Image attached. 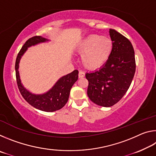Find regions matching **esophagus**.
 Wrapping results in <instances>:
<instances>
[{
	"label": "esophagus",
	"instance_id": "obj_1",
	"mask_svg": "<svg viewBox=\"0 0 156 156\" xmlns=\"http://www.w3.org/2000/svg\"><path fill=\"white\" fill-rule=\"evenodd\" d=\"M84 76H85V73H84L83 72H82V71H80L78 73L79 78H83L84 77Z\"/></svg>",
	"mask_w": 156,
	"mask_h": 156
}]
</instances>
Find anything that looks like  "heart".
<instances>
[{
  "instance_id": "heart-1",
  "label": "heart",
  "mask_w": 156,
  "mask_h": 156,
  "mask_svg": "<svg viewBox=\"0 0 156 156\" xmlns=\"http://www.w3.org/2000/svg\"><path fill=\"white\" fill-rule=\"evenodd\" d=\"M113 42L109 37L91 34L78 42L76 51L81 54L82 64L89 70L102 67L112 55Z\"/></svg>"
}]
</instances>
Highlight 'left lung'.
<instances>
[{
    "label": "left lung",
    "mask_w": 156,
    "mask_h": 156,
    "mask_svg": "<svg viewBox=\"0 0 156 156\" xmlns=\"http://www.w3.org/2000/svg\"><path fill=\"white\" fill-rule=\"evenodd\" d=\"M109 32L113 44L109 59L99 69L85 74L89 81V99L105 107L120 101L130 87L136 72L135 54L131 42L113 29H109Z\"/></svg>",
    "instance_id": "1"
}]
</instances>
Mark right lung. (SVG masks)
Segmentation results:
<instances>
[{"label":"right lung","mask_w":156,"mask_h":156,"mask_svg":"<svg viewBox=\"0 0 156 156\" xmlns=\"http://www.w3.org/2000/svg\"><path fill=\"white\" fill-rule=\"evenodd\" d=\"M50 40L41 36H34L26 41L18 53L15 64L16 76L18 89L24 99L31 106L37 109L46 112H53L59 110L65 106L69 97L70 90L78 79V71L74 70L72 73L62 76L52 87L41 94H35L27 90L21 83L19 73V63L22 56L29 47L37 44L47 43Z\"/></svg>","instance_id":"add662e5"}]
</instances>
